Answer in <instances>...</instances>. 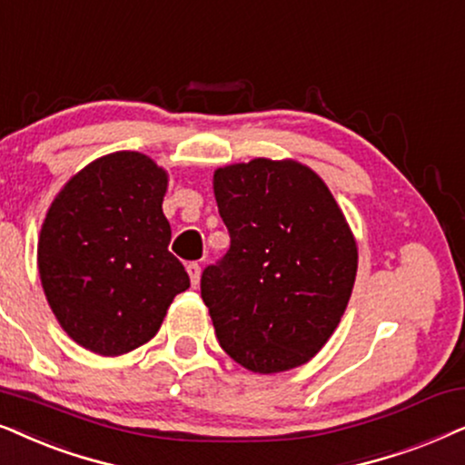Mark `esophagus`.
Returning a JSON list of instances; mask_svg holds the SVG:
<instances>
[{"label":"esophagus","instance_id":"esophagus-1","mask_svg":"<svg viewBox=\"0 0 465 465\" xmlns=\"http://www.w3.org/2000/svg\"><path fill=\"white\" fill-rule=\"evenodd\" d=\"M187 272H189V278H191V284H193V287H197V284H200V276H202V268H200V263H189L187 265Z\"/></svg>","mask_w":465,"mask_h":465}]
</instances>
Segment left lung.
Segmentation results:
<instances>
[{"label": "left lung", "mask_w": 465, "mask_h": 465, "mask_svg": "<svg viewBox=\"0 0 465 465\" xmlns=\"http://www.w3.org/2000/svg\"><path fill=\"white\" fill-rule=\"evenodd\" d=\"M227 255L203 270L202 300L219 344L255 374L304 366L349 306L357 242L317 172L257 157L214 170Z\"/></svg>", "instance_id": "left-lung-1"}]
</instances>
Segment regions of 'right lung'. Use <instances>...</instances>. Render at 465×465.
Segmentation results:
<instances>
[{
    "mask_svg": "<svg viewBox=\"0 0 465 465\" xmlns=\"http://www.w3.org/2000/svg\"><path fill=\"white\" fill-rule=\"evenodd\" d=\"M168 181L148 154L116 151L76 172L48 208L38 238L42 289L86 351L119 357L146 344L189 289L168 251Z\"/></svg>",
    "mask_w": 465,
    "mask_h": 465,
    "instance_id": "add662e5",
    "label": "right lung"
}]
</instances>
